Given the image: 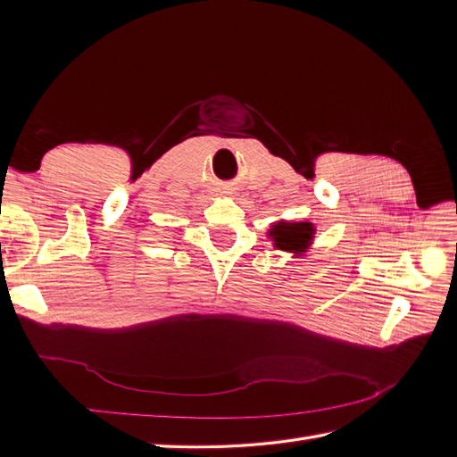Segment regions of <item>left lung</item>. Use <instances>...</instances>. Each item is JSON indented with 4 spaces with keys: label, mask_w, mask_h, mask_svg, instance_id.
<instances>
[{
    "label": "left lung",
    "mask_w": 457,
    "mask_h": 457,
    "mask_svg": "<svg viewBox=\"0 0 457 457\" xmlns=\"http://www.w3.org/2000/svg\"><path fill=\"white\" fill-rule=\"evenodd\" d=\"M269 234L274 240V247H278V250L303 253L312 240L314 227L312 223H284L280 220V223L272 225Z\"/></svg>",
    "instance_id": "8db88e82"
}]
</instances>
